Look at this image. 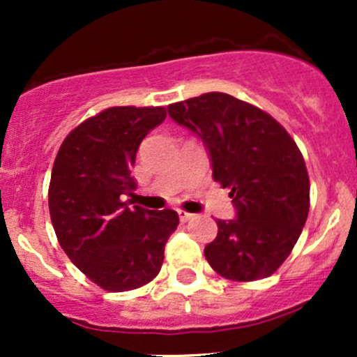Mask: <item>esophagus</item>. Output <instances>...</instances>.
I'll use <instances>...</instances> for the list:
<instances>
[{
  "label": "esophagus",
  "mask_w": 357,
  "mask_h": 357,
  "mask_svg": "<svg viewBox=\"0 0 357 357\" xmlns=\"http://www.w3.org/2000/svg\"><path fill=\"white\" fill-rule=\"evenodd\" d=\"M178 214H179V219H181L183 222H186V221H190V219L195 218V214H192V212H186V211H178Z\"/></svg>",
  "instance_id": "34e87169"
}]
</instances>
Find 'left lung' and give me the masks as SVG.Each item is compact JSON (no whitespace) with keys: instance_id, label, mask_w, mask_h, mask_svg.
Returning <instances> with one entry per match:
<instances>
[{"instance_id":"1","label":"left lung","mask_w":357,"mask_h":357,"mask_svg":"<svg viewBox=\"0 0 357 357\" xmlns=\"http://www.w3.org/2000/svg\"><path fill=\"white\" fill-rule=\"evenodd\" d=\"M169 117L204 143L212 178L229 188L236 218L218 219L204 254L235 282L273 275L297 243L309 212L304 157L269 114L226 93H204L167 107Z\"/></svg>"}]
</instances>
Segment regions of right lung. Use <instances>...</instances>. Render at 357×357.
I'll return each mask as SVG.
<instances>
[{"mask_svg":"<svg viewBox=\"0 0 357 357\" xmlns=\"http://www.w3.org/2000/svg\"><path fill=\"white\" fill-rule=\"evenodd\" d=\"M165 115L164 107L100 112L68 132L53 164L48 204L60 247L109 291L152 282L179 225L171 208L149 211L124 202L136 186L131 169L139 143Z\"/></svg>","mask_w":357,"mask_h":357,"instance_id":"obj_1","label":"right lung"}]
</instances>
